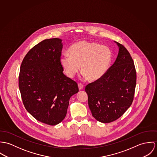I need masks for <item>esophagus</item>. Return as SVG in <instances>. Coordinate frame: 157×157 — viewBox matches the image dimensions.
<instances>
[{"instance_id": "1", "label": "esophagus", "mask_w": 157, "mask_h": 157, "mask_svg": "<svg viewBox=\"0 0 157 157\" xmlns=\"http://www.w3.org/2000/svg\"><path fill=\"white\" fill-rule=\"evenodd\" d=\"M78 87H79V90H82L83 88H84V85L82 84H81V83H79V84H78Z\"/></svg>"}]
</instances>
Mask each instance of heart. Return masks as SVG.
Returning a JSON list of instances; mask_svg holds the SVG:
<instances>
[{
    "mask_svg": "<svg viewBox=\"0 0 157 157\" xmlns=\"http://www.w3.org/2000/svg\"><path fill=\"white\" fill-rule=\"evenodd\" d=\"M69 53L61 56L60 61L71 78L78 73L81 65L82 76L90 81H96L104 75L112 60L110 49L95 42L81 41L74 43Z\"/></svg>",
    "mask_w": 157,
    "mask_h": 157,
    "instance_id": "heart-1",
    "label": "heart"
}]
</instances>
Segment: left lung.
<instances>
[{
	"mask_svg": "<svg viewBox=\"0 0 157 157\" xmlns=\"http://www.w3.org/2000/svg\"><path fill=\"white\" fill-rule=\"evenodd\" d=\"M114 63L100 79L86 87L92 116L99 122H113L131 105L135 93L137 74L134 61L122 44Z\"/></svg>",
	"mask_w": 157,
	"mask_h": 157,
	"instance_id": "8db88e82",
	"label": "left lung"
}]
</instances>
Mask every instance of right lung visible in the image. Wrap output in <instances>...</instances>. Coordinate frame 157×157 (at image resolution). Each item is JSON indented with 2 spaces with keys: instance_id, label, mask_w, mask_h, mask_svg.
<instances>
[{
  "instance_id": "add662e5",
  "label": "right lung",
  "mask_w": 157,
  "mask_h": 157,
  "mask_svg": "<svg viewBox=\"0 0 157 157\" xmlns=\"http://www.w3.org/2000/svg\"><path fill=\"white\" fill-rule=\"evenodd\" d=\"M61 40H44L24 57L18 87L26 109L37 121L55 125L65 118L69 99L79 91L76 82L63 73Z\"/></svg>"
}]
</instances>
